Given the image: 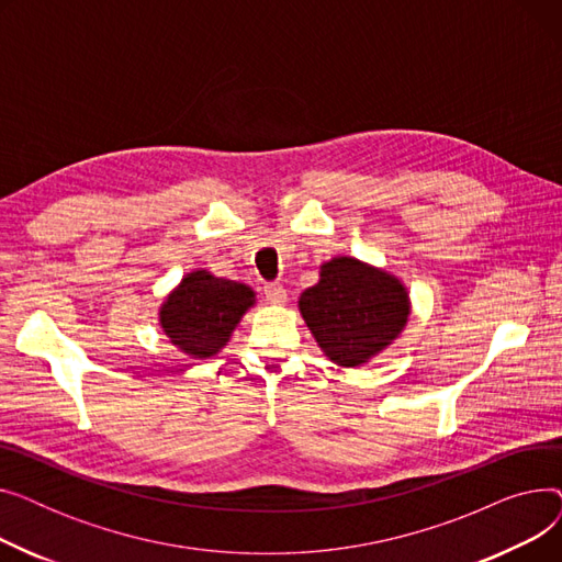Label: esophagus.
Wrapping results in <instances>:
<instances>
[{
    "label": "esophagus",
    "mask_w": 562,
    "mask_h": 562,
    "mask_svg": "<svg viewBox=\"0 0 562 562\" xmlns=\"http://www.w3.org/2000/svg\"><path fill=\"white\" fill-rule=\"evenodd\" d=\"M263 296L271 305H282L286 303V289L280 282H269L263 286Z\"/></svg>",
    "instance_id": "esophagus-1"
}]
</instances>
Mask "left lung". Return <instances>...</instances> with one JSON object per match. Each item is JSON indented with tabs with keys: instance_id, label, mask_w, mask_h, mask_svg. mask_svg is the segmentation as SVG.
<instances>
[{
	"instance_id": "1",
	"label": "left lung",
	"mask_w": 562,
	"mask_h": 562,
	"mask_svg": "<svg viewBox=\"0 0 562 562\" xmlns=\"http://www.w3.org/2000/svg\"><path fill=\"white\" fill-rule=\"evenodd\" d=\"M299 305L323 352L341 367H360L387 348L409 314L403 284L352 257L323 263Z\"/></svg>"
}]
</instances>
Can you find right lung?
<instances>
[{"label":"right lung","mask_w":562,"mask_h":562,"mask_svg":"<svg viewBox=\"0 0 562 562\" xmlns=\"http://www.w3.org/2000/svg\"><path fill=\"white\" fill-rule=\"evenodd\" d=\"M252 301L250 286L193 271L166 299L161 328L189 356L212 358L227 344Z\"/></svg>","instance_id":"add662e5"}]
</instances>
